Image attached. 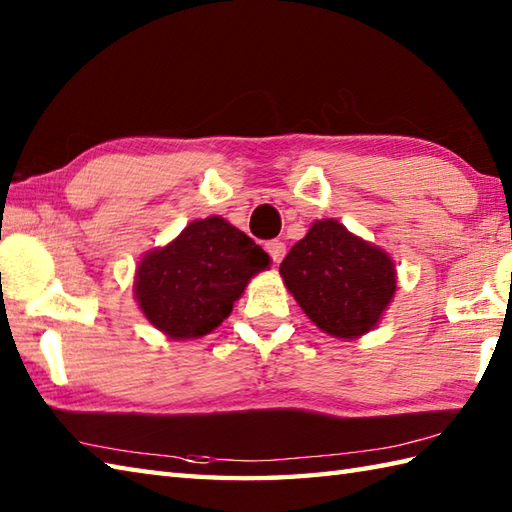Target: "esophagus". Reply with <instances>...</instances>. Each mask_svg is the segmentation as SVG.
I'll use <instances>...</instances> for the list:
<instances>
[{
    "instance_id": "34e87169",
    "label": "esophagus",
    "mask_w": 512,
    "mask_h": 512,
    "mask_svg": "<svg viewBox=\"0 0 512 512\" xmlns=\"http://www.w3.org/2000/svg\"><path fill=\"white\" fill-rule=\"evenodd\" d=\"M266 250H268V255L273 257L275 264H279L281 259L286 257V244L279 242V239H270V242H266Z\"/></svg>"
}]
</instances>
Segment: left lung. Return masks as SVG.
<instances>
[{"label": "left lung", "mask_w": 512, "mask_h": 512, "mask_svg": "<svg viewBox=\"0 0 512 512\" xmlns=\"http://www.w3.org/2000/svg\"><path fill=\"white\" fill-rule=\"evenodd\" d=\"M279 273L303 312L339 339L372 330L396 292L387 253L336 220L314 222L290 248Z\"/></svg>", "instance_id": "left-lung-1"}]
</instances>
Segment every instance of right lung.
Segmentation results:
<instances>
[{"label": "right lung", "instance_id": "1", "mask_svg": "<svg viewBox=\"0 0 512 512\" xmlns=\"http://www.w3.org/2000/svg\"><path fill=\"white\" fill-rule=\"evenodd\" d=\"M270 264L266 250L222 217L191 222L165 248L147 253L136 273L145 317L171 339L215 330L248 279Z\"/></svg>", "mask_w": 512, "mask_h": 512}]
</instances>
